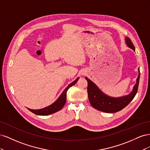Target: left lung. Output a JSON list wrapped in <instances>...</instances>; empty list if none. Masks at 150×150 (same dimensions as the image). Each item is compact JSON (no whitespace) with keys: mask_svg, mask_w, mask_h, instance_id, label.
Returning <instances> with one entry per match:
<instances>
[{"mask_svg":"<svg viewBox=\"0 0 150 150\" xmlns=\"http://www.w3.org/2000/svg\"><path fill=\"white\" fill-rule=\"evenodd\" d=\"M126 42L129 47L135 51L134 45L129 38H126ZM138 71L137 83L134 86L132 92L128 96L117 98H111L104 94L91 81L85 78L88 81V94L90 104L94 108L105 112H116L122 110L128 105L137 93L140 77L139 69Z\"/></svg>","mask_w":150,"mask_h":150,"instance_id":"8db88e82","label":"left lung"}]
</instances>
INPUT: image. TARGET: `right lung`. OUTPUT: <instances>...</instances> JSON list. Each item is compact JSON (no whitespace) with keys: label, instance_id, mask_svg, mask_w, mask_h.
<instances>
[{"label":"right lung","instance_id":"obj_1","mask_svg":"<svg viewBox=\"0 0 150 150\" xmlns=\"http://www.w3.org/2000/svg\"><path fill=\"white\" fill-rule=\"evenodd\" d=\"M78 79H79V78H77L72 83L68 85L67 87L64 90V91L62 92L61 96L59 97V98L57 99V100L53 104H52L51 105H50L47 107H46V108H42V109H40V110H31V109H29V108H28V109L32 112L34 113L35 115H40V116H46V115L53 114V113L61 110L66 103V94H67V91L68 89H69L70 87H71V86L74 85L77 83V81H78Z\"/></svg>","mask_w":150,"mask_h":150}]
</instances>
